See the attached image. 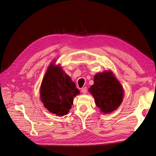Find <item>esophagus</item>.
<instances>
[{
  "instance_id": "esophagus-1",
  "label": "esophagus",
  "mask_w": 156,
  "mask_h": 156,
  "mask_svg": "<svg viewBox=\"0 0 156 156\" xmlns=\"http://www.w3.org/2000/svg\"><path fill=\"white\" fill-rule=\"evenodd\" d=\"M81 92H82L83 94H85L87 92V87H84V88H81Z\"/></svg>"
}]
</instances>
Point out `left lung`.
<instances>
[{
  "instance_id": "8db88e82",
  "label": "left lung",
  "mask_w": 156,
  "mask_h": 156,
  "mask_svg": "<svg viewBox=\"0 0 156 156\" xmlns=\"http://www.w3.org/2000/svg\"><path fill=\"white\" fill-rule=\"evenodd\" d=\"M101 112L109 113L115 111L122 101L124 91L119 81L111 71L97 73L94 84L88 89Z\"/></svg>"
}]
</instances>
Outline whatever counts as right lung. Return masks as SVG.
<instances>
[{
    "instance_id": "obj_1",
    "label": "right lung",
    "mask_w": 156,
    "mask_h": 156,
    "mask_svg": "<svg viewBox=\"0 0 156 156\" xmlns=\"http://www.w3.org/2000/svg\"><path fill=\"white\" fill-rule=\"evenodd\" d=\"M80 94L75 83L60 66H49L40 87V99L44 107L57 116L67 114L73 104V97Z\"/></svg>"
}]
</instances>
